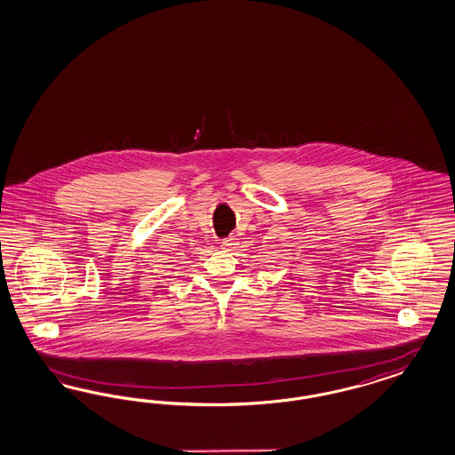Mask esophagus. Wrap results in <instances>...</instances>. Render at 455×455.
Returning a JSON list of instances; mask_svg holds the SVG:
<instances>
[{
	"instance_id": "esophagus-1",
	"label": "esophagus",
	"mask_w": 455,
	"mask_h": 455,
	"mask_svg": "<svg viewBox=\"0 0 455 455\" xmlns=\"http://www.w3.org/2000/svg\"><path fill=\"white\" fill-rule=\"evenodd\" d=\"M236 245V238L235 236H227V238H223L221 240V249H225V251H230V249H234Z\"/></svg>"
}]
</instances>
